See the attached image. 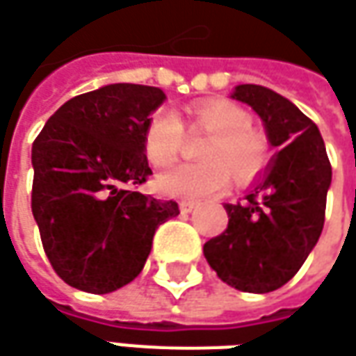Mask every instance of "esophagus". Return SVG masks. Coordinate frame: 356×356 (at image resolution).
I'll return each mask as SVG.
<instances>
[{
    "mask_svg": "<svg viewBox=\"0 0 356 356\" xmlns=\"http://www.w3.org/2000/svg\"><path fill=\"white\" fill-rule=\"evenodd\" d=\"M195 207H197V202H195V201H181V202H179V209H181V213H185V215H187V213H191V211H193Z\"/></svg>",
    "mask_w": 356,
    "mask_h": 356,
    "instance_id": "34e87169",
    "label": "esophagus"
}]
</instances>
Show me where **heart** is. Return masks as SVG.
I'll return each mask as SVG.
<instances>
[{"label":"heart","instance_id":"heart-1","mask_svg":"<svg viewBox=\"0 0 356 356\" xmlns=\"http://www.w3.org/2000/svg\"><path fill=\"white\" fill-rule=\"evenodd\" d=\"M250 112L230 100H204L187 108L191 134H209L197 165H177L155 179L165 197L197 199L227 187L228 171L240 185L260 177L270 163V141L252 128ZM185 143V128L171 110H157L145 124L143 149L155 167L171 165Z\"/></svg>","mask_w":356,"mask_h":356}]
</instances>
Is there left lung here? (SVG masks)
Masks as SVG:
<instances>
[{"instance_id": "1", "label": "left lung", "mask_w": 356, "mask_h": 356, "mask_svg": "<svg viewBox=\"0 0 356 356\" xmlns=\"http://www.w3.org/2000/svg\"><path fill=\"white\" fill-rule=\"evenodd\" d=\"M232 98L262 118L280 154L244 201L225 204L227 230L202 252L228 286L268 293L298 274L321 236L331 163L317 126L288 98L258 84H240Z\"/></svg>"}]
</instances>
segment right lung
<instances>
[{"mask_svg":"<svg viewBox=\"0 0 356 356\" xmlns=\"http://www.w3.org/2000/svg\"><path fill=\"white\" fill-rule=\"evenodd\" d=\"M163 90L108 84L80 94L47 120L31 149V209L44 254L72 288L110 293L138 276L155 228L179 215L136 187L152 175L143 149Z\"/></svg>","mask_w":356,"mask_h":356,"instance_id":"1","label":"right lung"}]
</instances>
